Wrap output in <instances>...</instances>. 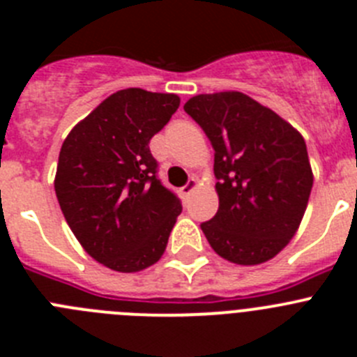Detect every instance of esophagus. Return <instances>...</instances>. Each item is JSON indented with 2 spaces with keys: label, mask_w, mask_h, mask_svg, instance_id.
Wrapping results in <instances>:
<instances>
[{
  "label": "esophagus",
  "mask_w": 357,
  "mask_h": 357,
  "mask_svg": "<svg viewBox=\"0 0 357 357\" xmlns=\"http://www.w3.org/2000/svg\"><path fill=\"white\" fill-rule=\"evenodd\" d=\"M197 188H198V181H197V178H191V181H189L188 184H185L184 188L181 189V193L184 195V197H188V195L193 193V191H195V189H197Z\"/></svg>",
  "instance_id": "34e87169"
}]
</instances>
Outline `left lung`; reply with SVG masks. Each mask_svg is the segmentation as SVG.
<instances>
[{
	"mask_svg": "<svg viewBox=\"0 0 357 357\" xmlns=\"http://www.w3.org/2000/svg\"><path fill=\"white\" fill-rule=\"evenodd\" d=\"M184 110L214 148L220 207L202 223L220 257L255 266L275 257L301 227L313 188L302 134L239 91L197 94Z\"/></svg>",
	"mask_w": 357,
	"mask_h": 357,
	"instance_id": "obj_1",
	"label": "left lung"
}]
</instances>
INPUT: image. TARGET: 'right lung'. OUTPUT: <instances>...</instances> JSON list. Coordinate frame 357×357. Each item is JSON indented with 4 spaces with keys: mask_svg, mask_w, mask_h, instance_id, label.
<instances>
[{
    "mask_svg": "<svg viewBox=\"0 0 357 357\" xmlns=\"http://www.w3.org/2000/svg\"><path fill=\"white\" fill-rule=\"evenodd\" d=\"M178 105L176 94L121 89L62 143L53 182L62 214L82 248L114 272L155 264L182 211L148 148Z\"/></svg>",
    "mask_w": 357,
    "mask_h": 357,
    "instance_id": "add662e5",
    "label": "right lung"
}]
</instances>
